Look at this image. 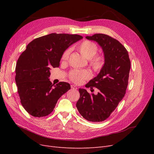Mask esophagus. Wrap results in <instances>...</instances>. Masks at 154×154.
Segmentation results:
<instances>
[{"label": "esophagus", "instance_id": "esophagus-1", "mask_svg": "<svg viewBox=\"0 0 154 154\" xmlns=\"http://www.w3.org/2000/svg\"><path fill=\"white\" fill-rule=\"evenodd\" d=\"M71 88L72 89H74V90H76L77 89V87L76 86V85H71Z\"/></svg>", "mask_w": 154, "mask_h": 154}]
</instances>
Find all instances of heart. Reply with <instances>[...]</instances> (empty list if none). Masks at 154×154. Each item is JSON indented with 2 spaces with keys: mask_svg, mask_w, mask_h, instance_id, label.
<instances>
[{
  "mask_svg": "<svg viewBox=\"0 0 154 154\" xmlns=\"http://www.w3.org/2000/svg\"><path fill=\"white\" fill-rule=\"evenodd\" d=\"M77 50L82 56L87 58L91 67L96 72L101 71L105 65V58L102 54H97V45L90 40H83L76 45ZM71 53V49L65 50L62 56L61 60L63 62H66ZM91 73L88 70L74 69L69 72V78L74 83H81L84 80L90 78Z\"/></svg>",
  "mask_w": 154,
  "mask_h": 154,
  "instance_id": "heart-1",
  "label": "heart"
}]
</instances>
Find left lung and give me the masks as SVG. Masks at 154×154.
Segmentation results:
<instances>
[{"label": "left lung", "mask_w": 154, "mask_h": 154, "mask_svg": "<svg viewBox=\"0 0 154 154\" xmlns=\"http://www.w3.org/2000/svg\"><path fill=\"white\" fill-rule=\"evenodd\" d=\"M86 38L97 42L102 48L105 65L98 75L86 85L88 88H97L99 90L97 94H89L84 88H79L80 96L76 107L87 121L103 122L125 96L128 83L130 60L127 50L112 37L94 34L86 36Z\"/></svg>", "instance_id": "obj_1"}]
</instances>
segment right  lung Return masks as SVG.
<instances>
[{
    "label": "right lung",
    "mask_w": 154,
    "mask_h": 154,
    "mask_svg": "<svg viewBox=\"0 0 154 154\" xmlns=\"http://www.w3.org/2000/svg\"><path fill=\"white\" fill-rule=\"evenodd\" d=\"M82 38L78 35L51 33L32 40L20 54L15 82L21 104L30 115L40 118L50 114L60 97L71 88L67 82L52 84L49 70L58 67L63 51Z\"/></svg>",
    "instance_id": "obj_1"
}]
</instances>
